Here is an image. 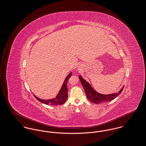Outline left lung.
<instances>
[{"instance_id": "1", "label": "left lung", "mask_w": 146, "mask_h": 146, "mask_svg": "<svg viewBox=\"0 0 146 146\" xmlns=\"http://www.w3.org/2000/svg\"><path fill=\"white\" fill-rule=\"evenodd\" d=\"M79 78L84 88L88 99L91 102L95 104H99L111 101L121 94L124 88V86H123L122 88L120 90V92H119L117 93H114L112 94H102L96 92L90 85V84L82 77L81 76H79Z\"/></svg>"}]
</instances>
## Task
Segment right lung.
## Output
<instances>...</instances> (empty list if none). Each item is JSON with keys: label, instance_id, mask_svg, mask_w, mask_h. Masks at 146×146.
I'll return each mask as SVG.
<instances>
[{"label": "right lung", "instance_id": "right-lung-1", "mask_svg": "<svg viewBox=\"0 0 146 146\" xmlns=\"http://www.w3.org/2000/svg\"><path fill=\"white\" fill-rule=\"evenodd\" d=\"M71 76H72V73H70L68 76L66 78L59 93L56 96L55 98L50 99V100H42L38 98L34 95L35 98L41 103L46 104V105H60L62 104H63L66 102L68 98V88H67V85L68 80L69 78L71 77Z\"/></svg>", "mask_w": 146, "mask_h": 146}]
</instances>
